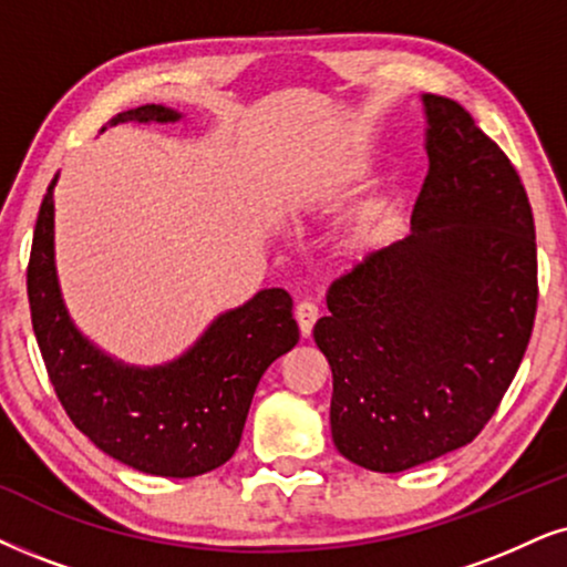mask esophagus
<instances>
[{"instance_id": "esophagus-1", "label": "esophagus", "mask_w": 567, "mask_h": 567, "mask_svg": "<svg viewBox=\"0 0 567 567\" xmlns=\"http://www.w3.org/2000/svg\"><path fill=\"white\" fill-rule=\"evenodd\" d=\"M296 319H298L300 334L308 337L319 319V306L311 303V300H303V303H298V308H296Z\"/></svg>"}]
</instances>
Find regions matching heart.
<instances>
[{"label": "heart", "mask_w": 567, "mask_h": 567, "mask_svg": "<svg viewBox=\"0 0 567 567\" xmlns=\"http://www.w3.org/2000/svg\"><path fill=\"white\" fill-rule=\"evenodd\" d=\"M400 233H403V214L395 204L382 200L358 214L346 230L337 235L334 256L348 267H369L395 246Z\"/></svg>", "instance_id": "heart-1"}]
</instances>
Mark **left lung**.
Listing matches in <instances>:
<instances>
[{
  "label": "left lung",
  "mask_w": 567,
  "mask_h": 567,
  "mask_svg": "<svg viewBox=\"0 0 567 567\" xmlns=\"http://www.w3.org/2000/svg\"><path fill=\"white\" fill-rule=\"evenodd\" d=\"M429 172L411 235L334 279L313 340L332 369L334 447L400 474L486 426L536 317L534 214L503 148L424 93Z\"/></svg>",
  "instance_id": "8db88e82"
}]
</instances>
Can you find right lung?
<instances>
[{
	"label": "right lung",
	"instance_id": "obj_1",
	"mask_svg": "<svg viewBox=\"0 0 567 567\" xmlns=\"http://www.w3.org/2000/svg\"><path fill=\"white\" fill-rule=\"evenodd\" d=\"M162 104L120 112L110 125L177 123ZM41 200L28 261V303L49 379L70 421L114 461L141 474L190 478L238 450L259 379L296 348L292 298L259 290L219 313L193 346L162 367H127L106 355L70 319L54 264V185Z\"/></svg>",
	"mask_w": 567,
	"mask_h": 567
}]
</instances>
